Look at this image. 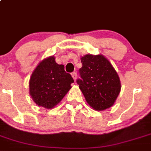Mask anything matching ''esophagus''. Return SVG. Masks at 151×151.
<instances>
[{
  "label": "esophagus",
  "mask_w": 151,
  "mask_h": 151,
  "mask_svg": "<svg viewBox=\"0 0 151 151\" xmlns=\"http://www.w3.org/2000/svg\"><path fill=\"white\" fill-rule=\"evenodd\" d=\"M71 76H72V77H73V79L74 80V81H76V80H77V73H76V72H73V73L71 74Z\"/></svg>",
  "instance_id": "1"
}]
</instances>
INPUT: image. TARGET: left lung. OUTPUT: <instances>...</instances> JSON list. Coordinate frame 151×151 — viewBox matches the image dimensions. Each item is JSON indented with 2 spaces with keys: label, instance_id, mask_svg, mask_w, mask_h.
Returning a JSON list of instances; mask_svg holds the SVG:
<instances>
[{
  "label": "left lung",
  "instance_id": "left-lung-1",
  "mask_svg": "<svg viewBox=\"0 0 151 151\" xmlns=\"http://www.w3.org/2000/svg\"><path fill=\"white\" fill-rule=\"evenodd\" d=\"M81 79L77 81L86 103L96 111L112 106L121 91V82L115 68L103 55L87 54L81 58Z\"/></svg>",
  "mask_w": 151,
  "mask_h": 151
}]
</instances>
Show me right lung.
Returning a JSON list of instances; mask_svg holds the SVG:
<instances>
[{"label":"right lung","mask_w":151,"mask_h":151,"mask_svg":"<svg viewBox=\"0 0 151 151\" xmlns=\"http://www.w3.org/2000/svg\"><path fill=\"white\" fill-rule=\"evenodd\" d=\"M74 79L50 56L39 63L29 79V95L38 106L53 109L71 88Z\"/></svg>","instance_id":"obj_1"}]
</instances>
